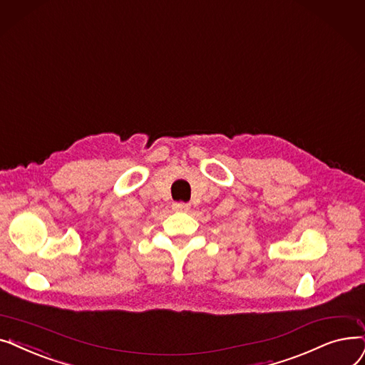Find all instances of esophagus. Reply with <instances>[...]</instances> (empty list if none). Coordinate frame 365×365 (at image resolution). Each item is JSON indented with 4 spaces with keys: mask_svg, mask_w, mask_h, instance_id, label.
<instances>
[{
    "mask_svg": "<svg viewBox=\"0 0 365 365\" xmlns=\"http://www.w3.org/2000/svg\"><path fill=\"white\" fill-rule=\"evenodd\" d=\"M172 210L177 211V212H187V211L190 210V205H188V203H181V202H178V203H173V205H172Z\"/></svg>",
    "mask_w": 365,
    "mask_h": 365,
    "instance_id": "esophagus-1",
    "label": "esophagus"
}]
</instances>
